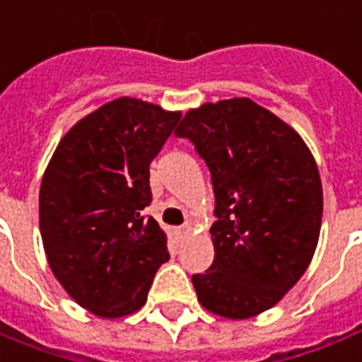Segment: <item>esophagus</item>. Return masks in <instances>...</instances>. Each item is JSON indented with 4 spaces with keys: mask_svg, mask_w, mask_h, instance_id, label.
Instances as JSON below:
<instances>
[{
    "mask_svg": "<svg viewBox=\"0 0 362 362\" xmlns=\"http://www.w3.org/2000/svg\"><path fill=\"white\" fill-rule=\"evenodd\" d=\"M190 233V224H183V226L179 228V235H189Z\"/></svg>",
    "mask_w": 362,
    "mask_h": 362,
    "instance_id": "34e87169",
    "label": "esophagus"
}]
</instances>
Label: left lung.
<instances>
[{"label":"left lung","mask_w":362,"mask_h":362,"mask_svg":"<svg viewBox=\"0 0 362 362\" xmlns=\"http://www.w3.org/2000/svg\"><path fill=\"white\" fill-rule=\"evenodd\" d=\"M175 136L192 141L215 192V259L192 274L198 300L231 320L256 316L314 256L323 213L316 163L291 127L250 99L190 110Z\"/></svg>","instance_id":"left-lung-1"}]
</instances>
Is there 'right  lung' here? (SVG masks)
I'll list each match as a JSON object with an SVG mask.
<instances>
[{"mask_svg":"<svg viewBox=\"0 0 362 362\" xmlns=\"http://www.w3.org/2000/svg\"><path fill=\"white\" fill-rule=\"evenodd\" d=\"M181 119L138 99L112 100L59 141L39 194L40 237L56 279L100 317L132 314L170 259L153 216L149 164Z\"/></svg>","mask_w":362,"mask_h":362,"instance_id":"right-lung-1","label":"right lung"}]
</instances>
